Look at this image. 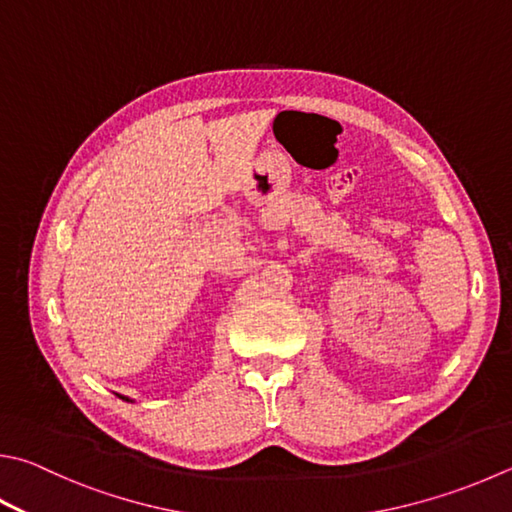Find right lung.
I'll return each mask as SVG.
<instances>
[{
    "mask_svg": "<svg viewBox=\"0 0 512 512\" xmlns=\"http://www.w3.org/2000/svg\"><path fill=\"white\" fill-rule=\"evenodd\" d=\"M118 398H123V401H127V403H134L132 398H129V396H120V394H118Z\"/></svg>",
    "mask_w": 512,
    "mask_h": 512,
    "instance_id": "1",
    "label": "right lung"
}]
</instances>
